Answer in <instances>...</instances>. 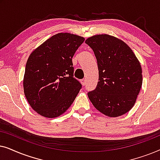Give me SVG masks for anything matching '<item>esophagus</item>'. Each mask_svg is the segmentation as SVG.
Masks as SVG:
<instances>
[{"label": "esophagus", "instance_id": "obj_1", "mask_svg": "<svg viewBox=\"0 0 160 160\" xmlns=\"http://www.w3.org/2000/svg\"><path fill=\"white\" fill-rule=\"evenodd\" d=\"M82 84L83 86L86 85V84H87V79H86V78H84V79L82 80Z\"/></svg>", "mask_w": 160, "mask_h": 160}]
</instances>
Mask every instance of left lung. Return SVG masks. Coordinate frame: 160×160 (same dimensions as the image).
I'll return each mask as SVG.
<instances>
[{"label": "left lung", "mask_w": 160, "mask_h": 160, "mask_svg": "<svg viewBox=\"0 0 160 160\" xmlns=\"http://www.w3.org/2000/svg\"><path fill=\"white\" fill-rule=\"evenodd\" d=\"M97 59L99 82L87 93L95 108L109 117L128 112L136 101L143 77L138 60L124 41L107 34L85 41Z\"/></svg>", "instance_id": "obj_1"}]
</instances>
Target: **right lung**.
<instances>
[{"mask_svg":"<svg viewBox=\"0 0 160 160\" xmlns=\"http://www.w3.org/2000/svg\"><path fill=\"white\" fill-rule=\"evenodd\" d=\"M84 41L77 35L60 32L30 54L24 75V93L38 114L58 117L73 102L82 84L73 77L72 58Z\"/></svg>","mask_w":160,"mask_h":160,"instance_id":"obj_1","label":"right lung"}]
</instances>
